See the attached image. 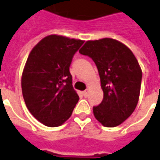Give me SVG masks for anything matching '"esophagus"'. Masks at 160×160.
<instances>
[{
    "label": "esophagus",
    "instance_id": "esophagus-1",
    "mask_svg": "<svg viewBox=\"0 0 160 160\" xmlns=\"http://www.w3.org/2000/svg\"><path fill=\"white\" fill-rule=\"evenodd\" d=\"M89 91H90V90H89V88H88V89H86L84 92H83V94H84L85 96H88V95Z\"/></svg>",
    "mask_w": 160,
    "mask_h": 160
}]
</instances>
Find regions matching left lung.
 Here are the masks:
<instances>
[{
  "label": "left lung",
  "mask_w": 160,
  "mask_h": 160,
  "mask_svg": "<svg viewBox=\"0 0 160 160\" xmlns=\"http://www.w3.org/2000/svg\"><path fill=\"white\" fill-rule=\"evenodd\" d=\"M97 66L103 100L94 116L103 126L116 127L134 112L139 100L142 70L133 52L113 38L88 40L80 50Z\"/></svg>",
  "instance_id": "left-lung-1"
}]
</instances>
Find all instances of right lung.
Wrapping results in <instances>:
<instances>
[{"label":"right lung","instance_id":"add662e5","mask_svg":"<svg viewBox=\"0 0 160 160\" xmlns=\"http://www.w3.org/2000/svg\"><path fill=\"white\" fill-rule=\"evenodd\" d=\"M80 39L49 35L35 45L22 74V92L30 114L45 126L62 125L72 116L79 95L69 71Z\"/></svg>","mask_w":160,"mask_h":160}]
</instances>
